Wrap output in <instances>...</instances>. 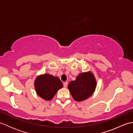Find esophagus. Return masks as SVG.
<instances>
[{"label": "esophagus", "mask_w": 133, "mask_h": 133, "mask_svg": "<svg viewBox=\"0 0 133 133\" xmlns=\"http://www.w3.org/2000/svg\"><path fill=\"white\" fill-rule=\"evenodd\" d=\"M67 84H68V83L66 82H64L63 83V86L64 87H66L67 86Z\"/></svg>", "instance_id": "34e87169"}]
</instances>
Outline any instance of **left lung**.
<instances>
[{"instance_id":"obj_1","label":"left lung","mask_w":133,"mask_h":133,"mask_svg":"<svg viewBox=\"0 0 133 133\" xmlns=\"http://www.w3.org/2000/svg\"><path fill=\"white\" fill-rule=\"evenodd\" d=\"M96 86L97 82L95 77L92 72L89 71L79 74L75 81L69 83L68 89L74 99L81 102L91 97Z\"/></svg>"}]
</instances>
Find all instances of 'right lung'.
Instances as JSON below:
<instances>
[{
	"mask_svg": "<svg viewBox=\"0 0 133 133\" xmlns=\"http://www.w3.org/2000/svg\"><path fill=\"white\" fill-rule=\"evenodd\" d=\"M34 86L39 97L46 101H50L58 90L63 87V83L58 77L44 74L38 76L35 80Z\"/></svg>",
	"mask_w": 133,
	"mask_h": 133,
	"instance_id": "1",
	"label": "right lung"
}]
</instances>
